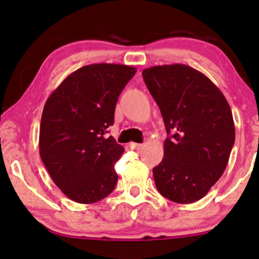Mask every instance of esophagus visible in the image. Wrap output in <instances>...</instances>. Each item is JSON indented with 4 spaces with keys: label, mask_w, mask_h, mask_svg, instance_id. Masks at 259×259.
Masks as SVG:
<instances>
[{
    "label": "esophagus",
    "mask_w": 259,
    "mask_h": 259,
    "mask_svg": "<svg viewBox=\"0 0 259 259\" xmlns=\"http://www.w3.org/2000/svg\"><path fill=\"white\" fill-rule=\"evenodd\" d=\"M130 147L132 148V150H136V151H139L141 148L144 147L143 144H137V143H131L130 144Z\"/></svg>",
    "instance_id": "34e87169"
}]
</instances>
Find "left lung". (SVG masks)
Returning a JSON list of instances; mask_svg holds the SVG:
<instances>
[{
    "mask_svg": "<svg viewBox=\"0 0 259 259\" xmlns=\"http://www.w3.org/2000/svg\"><path fill=\"white\" fill-rule=\"evenodd\" d=\"M160 108L166 132L164 158L153 168L162 197L179 204L199 200L218 182L235 143V122L221 90L183 63L143 70Z\"/></svg>",
    "mask_w": 259,
    "mask_h": 259,
    "instance_id": "left-lung-1",
    "label": "left lung"
}]
</instances>
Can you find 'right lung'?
I'll list each match as a JSON object with an SVG mask.
<instances>
[{
    "instance_id": "obj_1",
    "label": "right lung",
    "mask_w": 259,
    "mask_h": 259,
    "mask_svg": "<svg viewBox=\"0 0 259 259\" xmlns=\"http://www.w3.org/2000/svg\"><path fill=\"white\" fill-rule=\"evenodd\" d=\"M136 72L118 63L83 66L46 101L38 138L41 159L55 185L76 203H97L114 190V165L123 147L105 133L114 122L120 93Z\"/></svg>"
}]
</instances>
